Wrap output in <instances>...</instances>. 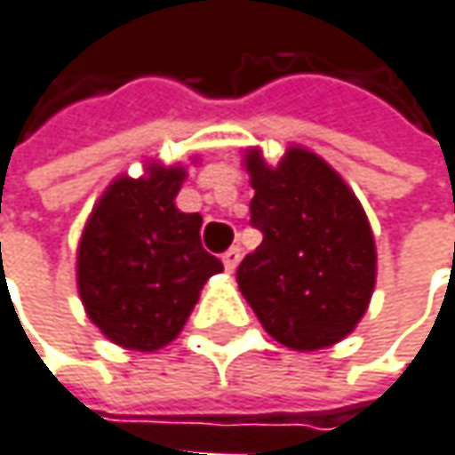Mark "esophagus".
Masks as SVG:
<instances>
[{"instance_id": "1", "label": "esophagus", "mask_w": 455, "mask_h": 455, "mask_svg": "<svg viewBox=\"0 0 455 455\" xmlns=\"http://www.w3.org/2000/svg\"><path fill=\"white\" fill-rule=\"evenodd\" d=\"M239 260H242V250H239V247H231V250L224 252V268H227L228 273L239 266Z\"/></svg>"}]
</instances>
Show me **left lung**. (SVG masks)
Instances as JSON below:
<instances>
[{
	"instance_id": "left-lung-1",
	"label": "left lung",
	"mask_w": 455,
	"mask_h": 455,
	"mask_svg": "<svg viewBox=\"0 0 455 455\" xmlns=\"http://www.w3.org/2000/svg\"><path fill=\"white\" fill-rule=\"evenodd\" d=\"M244 166L255 197L250 224L263 242L236 268V283L270 336L297 351L347 339L375 289V236L347 182L307 148L278 166L258 148Z\"/></svg>"
}]
</instances>
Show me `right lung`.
<instances>
[{
  "mask_svg": "<svg viewBox=\"0 0 455 455\" xmlns=\"http://www.w3.org/2000/svg\"><path fill=\"white\" fill-rule=\"evenodd\" d=\"M182 182V166L161 164L140 180L119 177L83 228L80 299L106 339L124 349L156 351L174 341L203 283L224 270L203 250L200 213L174 205Z\"/></svg>",
  "mask_w": 455,
  "mask_h": 455,
  "instance_id": "add662e5",
  "label": "right lung"
}]
</instances>
